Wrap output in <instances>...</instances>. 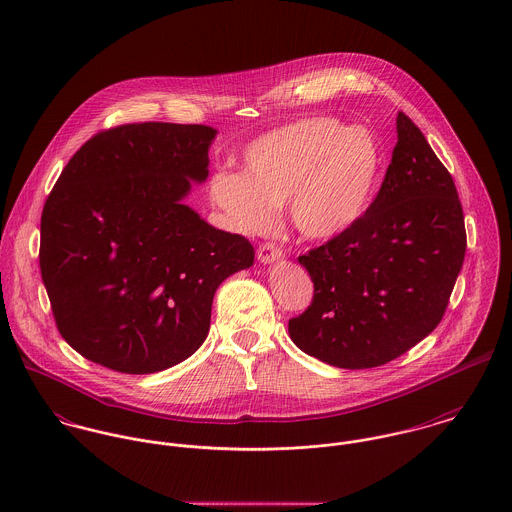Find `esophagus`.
<instances>
[{"label": "esophagus", "instance_id": "esophagus-1", "mask_svg": "<svg viewBox=\"0 0 512 512\" xmlns=\"http://www.w3.org/2000/svg\"><path fill=\"white\" fill-rule=\"evenodd\" d=\"M284 258V250L278 246V244H274V242H264V244H260V248H258V260L262 262V264H274V262H278V260H282Z\"/></svg>", "mask_w": 512, "mask_h": 512}]
</instances>
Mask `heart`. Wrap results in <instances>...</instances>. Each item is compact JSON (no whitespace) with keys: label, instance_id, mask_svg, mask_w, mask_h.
I'll use <instances>...</instances> for the list:
<instances>
[{"label":"heart","instance_id":"1","mask_svg":"<svg viewBox=\"0 0 512 512\" xmlns=\"http://www.w3.org/2000/svg\"><path fill=\"white\" fill-rule=\"evenodd\" d=\"M384 177L378 138L337 116H307L244 149V173L220 169L209 181L213 205L242 234L270 228L276 205L307 238L351 230L370 209Z\"/></svg>","mask_w":512,"mask_h":512}]
</instances>
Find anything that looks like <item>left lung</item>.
Wrapping results in <instances>:
<instances>
[{"label": "left lung", "mask_w": 512, "mask_h": 512, "mask_svg": "<svg viewBox=\"0 0 512 512\" xmlns=\"http://www.w3.org/2000/svg\"><path fill=\"white\" fill-rule=\"evenodd\" d=\"M378 195L351 230L299 256L311 305L290 319L293 343L339 368L386 365L441 321L467 234L455 183L404 114Z\"/></svg>", "instance_id": "left-lung-1"}]
</instances>
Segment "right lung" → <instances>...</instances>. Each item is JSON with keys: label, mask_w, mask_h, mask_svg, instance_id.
I'll list each match as a JSON object with an SVG mask.
<instances>
[{"label": "right lung", "mask_w": 512, "mask_h": 512, "mask_svg": "<svg viewBox=\"0 0 512 512\" xmlns=\"http://www.w3.org/2000/svg\"><path fill=\"white\" fill-rule=\"evenodd\" d=\"M217 130L124 124L80 147L41 215V278L63 339L84 359L151 374L207 339L220 284L254 264L252 244L183 199L209 175Z\"/></svg>", "instance_id": "add662e5"}]
</instances>
